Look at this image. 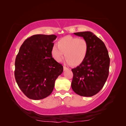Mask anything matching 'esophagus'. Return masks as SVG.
<instances>
[{
	"label": "esophagus",
	"mask_w": 126,
	"mask_h": 126,
	"mask_svg": "<svg viewBox=\"0 0 126 126\" xmlns=\"http://www.w3.org/2000/svg\"><path fill=\"white\" fill-rule=\"evenodd\" d=\"M68 68H67L66 67H65V66H63V70L64 71H67V70H68Z\"/></svg>",
	"instance_id": "esophagus-1"
}]
</instances>
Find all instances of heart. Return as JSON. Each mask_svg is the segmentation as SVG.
Instances as JSON below:
<instances>
[{"label":"heart","mask_w":126,"mask_h":126,"mask_svg":"<svg viewBox=\"0 0 126 126\" xmlns=\"http://www.w3.org/2000/svg\"><path fill=\"white\" fill-rule=\"evenodd\" d=\"M58 45H54L51 51L52 58L57 62H61L65 55L67 64L78 66L87 57L88 44L84 38L67 35L58 41Z\"/></svg>","instance_id":"heart-1"}]
</instances>
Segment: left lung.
I'll return each mask as SVG.
<instances>
[{"mask_svg":"<svg viewBox=\"0 0 126 126\" xmlns=\"http://www.w3.org/2000/svg\"><path fill=\"white\" fill-rule=\"evenodd\" d=\"M74 34L87 41L88 51L82 63L72 69L74 76L71 87L81 96L92 97L101 91L108 78L110 66L108 51L102 41L91 32Z\"/></svg>","mask_w":126,"mask_h":126,"instance_id":"obj_1","label":"left lung"}]
</instances>
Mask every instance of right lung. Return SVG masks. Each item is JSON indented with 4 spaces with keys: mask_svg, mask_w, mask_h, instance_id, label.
I'll list each match as a JSON object with an SVG mask.
<instances>
[{
    "mask_svg": "<svg viewBox=\"0 0 126 126\" xmlns=\"http://www.w3.org/2000/svg\"><path fill=\"white\" fill-rule=\"evenodd\" d=\"M57 35L36 34L28 38L15 60V77L26 96L38 100L48 96L63 67L51 55Z\"/></svg>",
    "mask_w": 126,
    "mask_h": 126,
    "instance_id": "obj_1",
    "label": "right lung"
}]
</instances>
